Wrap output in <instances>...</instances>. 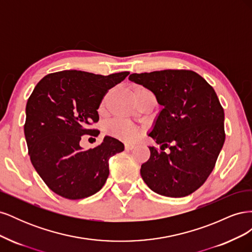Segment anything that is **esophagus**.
<instances>
[{
    "label": "esophagus",
    "instance_id": "1",
    "mask_svg": "<svg viewBox=\"0 0 252 252\" xmlns=\"http://www.w3.org/2000/svg\"><path fill=\"white\" fill-rule=\"evenodd\" d=\"M135 147V144H131V143H126L125 144V149L126 150H131Z\"/></svg>",
    "mask_w": 252,
    "mask_h": 252
}]
</instances>
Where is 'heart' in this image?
<instances>
[{
  "mask_svg": "<svg viewBox=\"0 0 252 252\" xmlns=\"http://www.w3.org/2000/svg\"><path fill=\"white\" fill-rule=\"evenodd\" d=\"M140 91H149V90L144 87H138L134 90V93H140ZM106 130H107L109 134L116 136V138L128 141V142L135 140L140 133L138 127L134 126L131 123H129V122L120 120V119H116L111 121L110 123H108L107 127H106Z\"/></svg>",
  "mask_w": 252,
  "mask_h": 252,
  "instance_id": "obj_1",
  "label": "heart"
}]
</instances>
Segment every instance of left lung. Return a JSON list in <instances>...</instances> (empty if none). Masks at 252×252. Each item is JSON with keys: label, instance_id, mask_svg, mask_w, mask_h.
<instances>
[{"label": "left lung", "instance_id": "8db88e82", "mask_svg": "<svg viewBox=\"0 0 252 252\" xmlns=\"http://www.w3.org/2000/svg\"><path fill=\"white\" fill-rule=\"evenodd\" d=\"M129 80L151 90L163 106L149 133L161 151L149 147L141 166L144 182L161 195L191 194L215 168L225 142L224 109L215 89L186 69L132 73Z\"/></svg>", "mask_w": 252, "mask_h": 252}]
</instances>
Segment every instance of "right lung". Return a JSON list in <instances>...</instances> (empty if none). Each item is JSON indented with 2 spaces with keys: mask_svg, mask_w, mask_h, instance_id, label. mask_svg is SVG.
Instances as JSON below:
<instances>
[{
  "mask_svg": "<svg viewBox=\"0 0 252 252\" xmlns=\"http://www.w3.org/2000/svg\"><path fill=\"white\" fill-rule=\"evenodd\" d=\"M128 71L109 75L79 70L49 73L36 84L26 105L24 133L34 169L53 192L68 200L96 193L109 175L108 159L124 150V144L105 136L88 150L82 135L96 136L93 126L108 90Z\"/></svg>",
  "mask_w": 252,
  "mask_h": 252,
  "instance_id": "obj_1",
  "label": "right lung"
}]
</instances>
